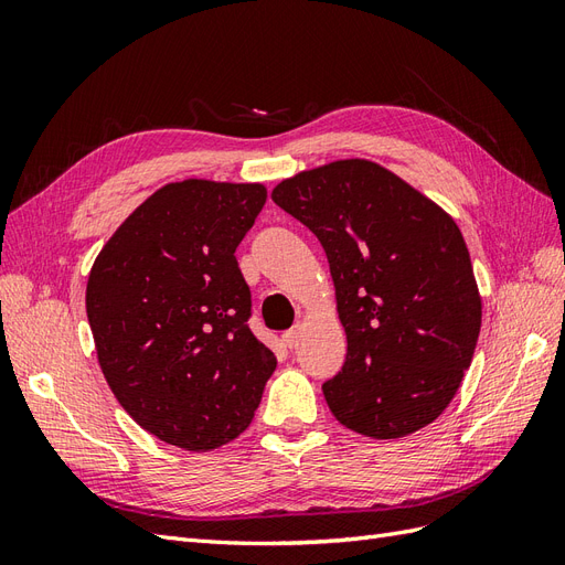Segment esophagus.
Wrapping results in <instances>:
<instances>
[{
  "instance_id": "obj_1",
  "label": "esophagus",
  "mask_w": 565,
  "mask_h": 565,
  "mask_svg": "<svg viewBox=\"0 0 565 565\" xmlns=\"http://www.w3.org/2000/svg\"><path fill=\"white\" fill-rule=\"evenodd\" d=\"M299 334H301V328H299V324H297V328H292V330H287V332L282 334L285 347H287V349H295V347H297V341H299Z\"/></svg>"
}]
</instances>
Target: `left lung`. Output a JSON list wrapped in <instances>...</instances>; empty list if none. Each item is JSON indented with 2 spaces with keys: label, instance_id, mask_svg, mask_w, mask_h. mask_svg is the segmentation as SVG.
I'll return each instance as SVG.
<instances>
[{
  "label": "left lung",
  "instance_id": "1",
  "mask_svg": "<svg viewBox=\"0 0 565 565\" xmlns=\"http://www.w3.org/2000/svg\"><path fill=\"white\" fill-rule=\"evenodd\" d=\"M328 254L347 361L322 384L332 415L401 438L450 405L481 332V297L455 221L388 169L339 160L273 188Z\"/></svg>",
  "mask_w": 565,
  "mask_h": 565
}]
</instances>
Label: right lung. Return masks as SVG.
<instances>
[{"instance_id": "obj_1", "label": "right lung", "mask_w": 565, "mask_h": 565, "mask_svg": "<svg viewBox=\"0 0 565 565\" xmlns=\"http://www.w3.org/2000/svg\"><path fill=\"white\" fill-rule=\"evenodd\" d=\"M266 202L262 183H169L96 256L87 318L106 382L129 417L183 450L241 436L276 355L249 330L235 249Z\"/></svg>"}]
</instances>
